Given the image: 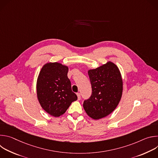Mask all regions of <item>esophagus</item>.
<instances>
[{
	"mask_svg": "<svg viewBox=\"0 0 158 158\" xmlns=\"http://www.w3.org/2000/svg\"><path fill=\"white\" fill-rule=\"evenodd\" d=\"M77 98H78V100H81V94H80V93H77Z\"/></svg>",
	"mask_w": 158,
	"mask_h": 158,
	"instance_id": "esophagus-1",
	"label": "esophagus"
}]
</instances>
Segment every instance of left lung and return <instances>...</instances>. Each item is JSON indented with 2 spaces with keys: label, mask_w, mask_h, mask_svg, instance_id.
Listing matches in <instances>:
<instances>
[{
  "label": "left lung",
  "mask_w": 158,
  "mask_h": 158,
  "mask_svg": "<svg viewBox=\"0 0 158 158\" xmlns=\"http://www.w3.org/2000/svg\"><path fill=\"white\" fill-rule=\"evenodd\" d=\"M92 85V94L84 101L87 114L98 120L107 116L121 101L123 82L118 67L110 61L88 71Z\"/></svg>",
  "instance_id": "obj_1"
}]
</instances>
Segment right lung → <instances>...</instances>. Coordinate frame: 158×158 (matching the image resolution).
Listing matches in <instances>:
<instances>
[{"label":"right lung","mask_w":158,"mask_h":158,"mask_svg":"<svg viewBox=\"0 0 158 158\" xmlns=\"http://www.w3.org/2000/svg\"><path fill=\"white\" fill-rule=\"evenodd\" d=\"M68 70V67L59 62H48L42 66L37 77L38 101L42 109L54 117L64 114L77 99L67 77Z\"/></svg>","instance_id":"1"}]
</instances>
